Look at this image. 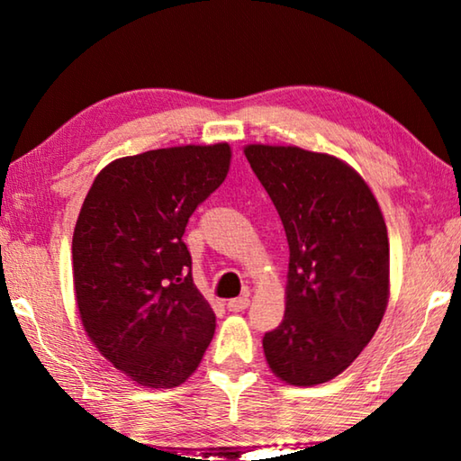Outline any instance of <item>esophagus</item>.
<instances>
[{"mask_svg": "<svg viewBox=\"0 0 461 461\" xmlns=\"http://www.w3.org/2000/svg\"><path fill=\"white\" fill-rule=\"evenodd\" d=\"M248 305H249L248 294H241V296H236V299H230L228 301V309L233 311V313H240V311L248 309Z\"/></svg>", "mask_w": 461, "mask_h": 461, "instance_id": "esophagus-1", "label": "esophagus"}]
</instances>
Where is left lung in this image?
<instances>
[{"mask_svg":"<svg viewBox=\"0 0 461 461\" xmlns=\"http://www.w3.org/2000/svg\"><path fill=\"white\" fill-rule=\"evenodd\" d=\"M288 241L285 317L262 339L268 368L293 386L330 382L384 317L390 249L384 215L362 175L338 156L248 144Z\"/></svg>","mask_w":461,"mask_h":461,"instance_id":"obj_1","label":"left lung"}]
</instances>
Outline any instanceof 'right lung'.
<instances>
[{
  "label": "right lung",
  "mask_w": 461,
  "mask_h": 461,
  "mask_svg": "<svg viewBox=\"0 0 461 461\" xmlns=\"http://www.w3.org/2000/svg\"><path fill=\"white\" fill-rule=\"evenodd\" d=\"M228 142L158 148L99 170L73 231L83 330L140 386L175 388L199 368L215 313L193 283L183 233L230 173Z\"/></svg>",
  "instance_id": "add662e5"
}]
</instances>
